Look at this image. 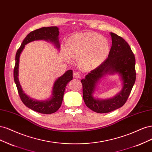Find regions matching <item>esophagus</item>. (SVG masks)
<instances>
[{"mask_svg":"<svg viewBox=\"0 0 152 152\" xmlns=\"http://www.w3.org/2000/svg\"><path fill=\"white\" fill-rule=\"evenodd\" d=\"M73 76H74L75 78H80L81 76V75L80 74L79 72H75L73 73Z\"/></svg>","mask_w":152,"mask_h":152,"instance_id":"1","label":"esophagus"}]
</instances>
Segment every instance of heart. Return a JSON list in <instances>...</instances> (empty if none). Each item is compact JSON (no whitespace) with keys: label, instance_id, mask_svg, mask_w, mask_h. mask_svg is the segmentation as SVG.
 Instances as JSON below:
<instances>
[{"label":"heart","instance_id":"b5f03b06","mask_svg":"<svg viewBox=\"0 0 152 152\" xmlns=\"http://www.w3.org/2000/svg\"><path fill=\"white\" fill-rule=\"evenodd\" d=\"M68 51L71 57H81L80 64L86 69L99 66L105 60L110 50L106 39L95 33H79L68 41Z\"/></svg>","mask_w":152,"mask_h":152}]
</instances>
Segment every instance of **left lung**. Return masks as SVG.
Segmentation results:
<instances>
[{"instance_id": "8db88e82", "label": "left lung", "mask_w": 152, "mask_h": 152, "mask_svg": "<svg viewBox=\"0 0 152 152\" xmlns=\"http://www.w3.org/2000/svg\"><path fill=\"white\" fill-rule=\"evenodd\" d=\"M112 47L107 59L90 71L81 82L83 97L86 105L97 113H108L123 106L128 100L136 81L135 57L129 44L121 37L110 33ZM119 73L124 81L122 91L109 100H98L92 97L97 81L107 73Z\"/></svg>"}]
</instances>
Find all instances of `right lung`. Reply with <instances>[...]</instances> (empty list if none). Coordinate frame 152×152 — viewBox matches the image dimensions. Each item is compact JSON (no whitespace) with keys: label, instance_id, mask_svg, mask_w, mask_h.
I'll return each mask as SVG.
<instances>
[{"label":"right lung","instance_id":"1","mask_svg":"<svg viewBox=\"0 0 152 152\" xmlns=\"http://www.w3.org/2000/svg\"><path fill=\"white\" fill-rule=\"evenodd\" d=\"M58 28L57 26L43 27L30 32L24 39L21 45L18 48L16 54V63L14 68V80L15 82L19 96L23 104L28 108L41 114H52L58 110L61 106L66 86L72 80V71L66 72L61 77L56 81L53 88L52 97L47 101H38L24 94L18 80V67L20 53L28 43L37 40H50L55 43L57 48H59V42L58 40Z\"/></svg>","mask_w":152,"mask_h":152}]
</instances>
